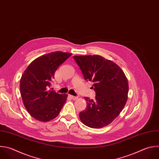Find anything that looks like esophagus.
<instances>
[{
    "mask_svg": "<svg viewBox=\"0 0 159 159\" xmlns=\"http://www.w3.org/2000/svg\"><path fill=\"white\" fill-rule=\"evenodd\" d=\"M69 96L72 99H73V100H76L77 99H78V97H76V96H72V95H69Z\"/></svg>",
    "mask_w": 159,
    "mask_h": 159,
    "instance_id": "1",
    "label": "esophagus"
}]
</instances>
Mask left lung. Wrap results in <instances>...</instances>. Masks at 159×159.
<instances>
[{"instance_id":"obj_1","label":"left lung","mask_w":159,"mask_h":159,"mask_svg":"<svg viewBox=\"0 0 159 159\" xmlns=\"http://www.w3.org/2000/svg\"><path fill=\"white\" fill-rule=\"evenodd\" d=\"M85 80L93 83L94 100L85 97L87 107L80 112L81 122L91 128H102L120 114L127 100L129 84L122 69L100 55L74 56Z\"/></svg>"}]
</instances>
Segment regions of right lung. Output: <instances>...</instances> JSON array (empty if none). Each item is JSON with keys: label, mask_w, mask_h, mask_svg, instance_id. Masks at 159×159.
<instances>
[{"label": "right lung", "mask_w": 159, "mask_h": 159, "mask_svg": "<svg viewBox=\"0 0 159 159\" xmlns=\"http://www.w3.org/2000/svg\"><path fill=\"white\" fill-rule=\"evenodd\" d=\"M71 55L54 52L42 55L24 72L20 81V94L25 109L36 120L48 122L55 119L65 103L67 94L48 88L57 68Z\"/></svg>", "instance_id": "obj_1"}]
</instances>
